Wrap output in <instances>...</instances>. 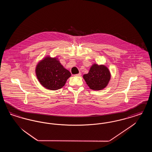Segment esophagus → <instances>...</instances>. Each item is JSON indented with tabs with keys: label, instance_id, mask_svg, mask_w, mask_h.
Masks as SVG:
<instances>
[{
	"label": "esophagus",
	"instance_id": "obj_1",
	"mask_svg": "<svg viewBox=\"0 0 152 152\" xmlns=\"http://www.w3.org/2000/svg\"><path fill=\"white\" fill-rule=\"evenodd\" d=\"M81 72H79L78 74H76V75H75V76H81Z\"/></svg>",
	"mask_w": 152,
	"mask_h": 152
}]
</instances>
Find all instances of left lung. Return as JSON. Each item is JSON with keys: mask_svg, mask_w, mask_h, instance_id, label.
<instances>
[{"mask_svg": "<svg viewBox=\"0 0 152 152\" xmlns=\"http://www.w3.org/2000/svg\"><path fill=\"white\" fill-rule=\"evenodd\" d=\"M110 76V71L106 66L94 64L88 73L83 75V78L90 89L100 91L107 86Z\"/></svg>", "mask_w": 152, "mask_h": 152, "instance_id": "left-lung-1", "label": "left lung"}]
</instances>
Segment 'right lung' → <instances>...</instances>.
<instances>
[{
  "label": "right lung",
  "mask_w": 152,
  "mask_h": 152,
  "mask_svg": "<svg viewBox=\"0 0 152 152\" xmlns=\"http://www.w3.org/2000/svg\"><path fill=\"white\" fill-rule=\"evenodd\" d=\"M36 76L46 89L58 90L64 86L71 73L61 64L58 58L47 56L36 65Z\"/></svg>",
  "instance_id": "right-lung-1"
}]
</instances>
